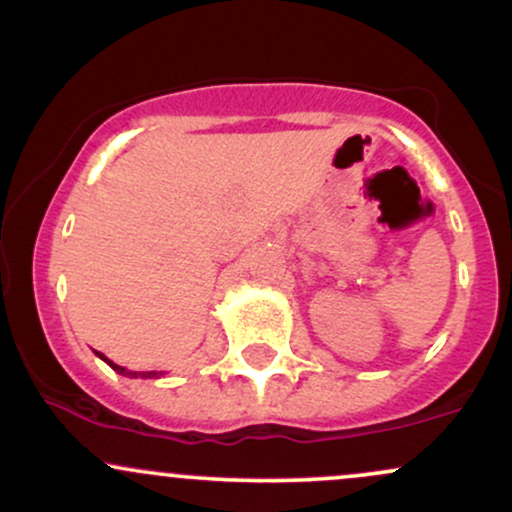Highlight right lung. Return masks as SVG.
I'll return each mask as SVG.
<instances>
[{
    "mask_svg": "<svg viewBox=\"0 0 512 512\" xmlns=\"http://www.w3.org/2000/svg\"><path fill=\"white\" fill-rule=\"evenodd\" d=\"M98 356H101L103 361L108 363V366L113 368V370H117V373H120V375H127V378H158V375H163V373H156V370H127V368L117 366V363L110 361L108 356H103V354H98Z\"/></svg>",
    "mask_w": 512,
    "mask_h": 512,
    "instance_id": "obj_1",
    "label": "right lung"
}]
</instances>
